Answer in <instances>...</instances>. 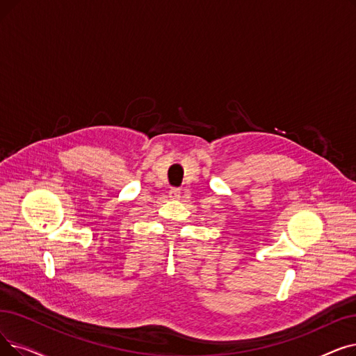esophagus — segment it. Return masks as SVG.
<instances>
[{"instance_id":"esophagus-1","label":"esophagus","mask_w":356,"mask_h":356,"mask_svg":"<svg viewBox=\"0 0 356 356\" xmlns=\"http://www.w3.org/2000/svg\"><path fill=\"white\" fill-rule=\"evenodd\" d=\"M180 189L179 188H172V189H170L168 191V196L170 197H172V199H179L180 197Z\"/></svg>"}]
</instances>
